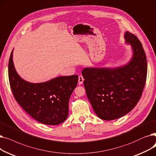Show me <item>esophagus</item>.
Masks as SVG:
<instances>
[{
  "instance_id": "34e87169",
  "label": "esophagus",
  "mask_w": 156,
  "mask_h": 156,
  "mask_svg": "<svg viewBox=\"0 0 156 156\" xmlns=\"http://www.w3.org/2000/svg\"><path fill=\"white\" fill-rule=\"evenodd\" d=\"M84 80V79L83 76H79V84H82L83 83Z\"/></svg>"
}]
</instances>
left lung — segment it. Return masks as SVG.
Masks as SVG:
<instances>
[{
    "label": "left lung",
    "mask_w": 156,
    "mask_h": 156,
    "mask_svg": "<svg viewBox=\"0 0 156 156\" xmlns=\"http://www.w3.org/2000/svg\"><path fill=\"white\" fill-rule=\"evenodd\" d=\"M124 38L133 49L128 64L115 69L86 68L82 71L87 98L96 114L105 121L129 113L140 100L146 83L147 63L142 44L129 32Z\"/></svg>",
    "instance_id": "8db88e82"
}]
</instances>
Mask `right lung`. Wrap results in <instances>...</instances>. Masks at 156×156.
<instances>
[{"label":"right lung","mask_w":156,"mask_h":156,"mask_svg":"<svg viewBox=\"0 0 156 156\" xmlns=\"http://www.w3.org/2000/svg\"><path fill=\"white\" fill-rule=\"evenodd\" d=\"M12 51L8 76L14 98L25 112L41 123L58 125L69 115V101L77 85L78 76L58 77L42 83L33 84L22 79L14 69Z\"/></svg>","instance_id":"add662e5"}]
</instances>
